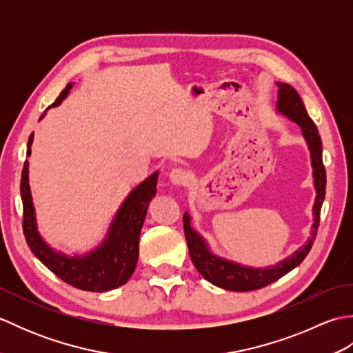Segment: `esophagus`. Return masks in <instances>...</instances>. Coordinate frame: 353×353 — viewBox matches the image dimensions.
<instances>
[{"label": "esophagus", "mask_w": 353, "mask_h": 353, "mask_svg": "<svg viewBox=\"0 0 353 353\" xmlns=\"http://www.w3.org/2000/svg\"><path fill=\"white\" fill-rule=\"evenodd\" d=\"M170 181L172 185H177V186L186 185L190 182V174L182 168H172L170 171Z\"/></svg>", "instance_id": "esophagus-1"}]
</instances>
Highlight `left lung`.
<instances>
[{
    "instance_id": "1",
    "label": "left lung",
    "mask_w": 353,
    "mask_h": 353,
    "mask_svg": "<svg viewBox=\"0 0 353 353\" xmlns=\"http://www.w3.org/2000/svg\"><path fill=\"white\" fill-rule=\"evenodd\" d=\"M276 85L279 88L276 101L277 112L291 119L292 123L301 125L302 134L310 148L314 188H316V200H314L312 206L314 223L311 228V236L308 238V241L302 247H299L294 253L279 261L274 265H268L264 268L247 267L214 254L211 249H209L206 239L201 236L199 232L192 229L190 214L185 212L183 230L186 243H188L190 256L194 262V265H196L199 273L203 276L208 282H211L215 287H220L229 291L259 290L267 287L270 283H273L277 279H281L282 276L291 272L292 268H296L306 258V254L310 253L314 239H316L320 223V209L321 205H323L326 194V171L323 159H321V138L316 124H314V121L310 118L301 95L297 94L296 89L287 83H281V81Z\"/></svg>"
}]
</instances>
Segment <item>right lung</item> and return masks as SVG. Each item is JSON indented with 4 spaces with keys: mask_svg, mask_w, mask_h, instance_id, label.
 <instances>
[{
    "mask_svg": "<svg viewBox=\"0 0 353 353\" xmlns=\"http://www.w3.org/2000/svg\"><path fill=\"white\" fill-rule=\"evenodd\" d=\"M71 88L72 83L66 85L50 108L59 106L70 94ZM45 112L39 119L45 117ZM32 144L33 133L28 138L27 156L32 154V148H30ZM157 176H159V171H154L152 176H148L144 182L129 192L99 247L85 254L68 256V254L50 247L37 230L36 212L28 185V161H26L21 176V197L22 206H24L22 229H24L30 250L57 277L79 290L104 292L121 287L130 279L137 268L141 229L145 220L150 201L156 196Z\"/></svg>",
    "mask_w": 353,
    "mask_h": 353,
    "instance_id": "add662e5",
    "label": "right lung"
}]
</instances>
